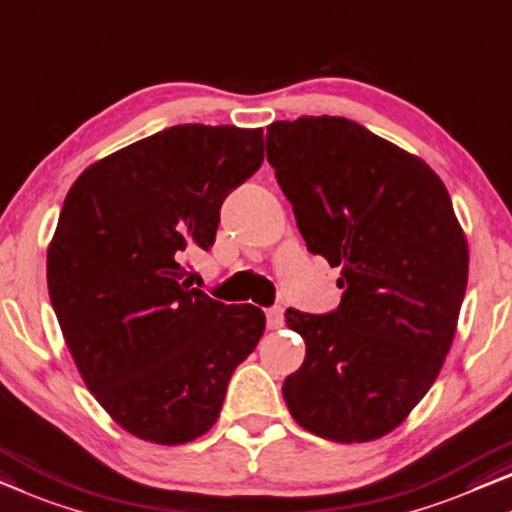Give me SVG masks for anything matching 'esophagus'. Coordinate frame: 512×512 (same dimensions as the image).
Listing matches in <instances>:
<instances>
[{"label":"esophagus","mask_w":512,"mask_h":512,"mask_svg":"<svg viewBox=\"0 0 512 512\" xmlns=\"http://www.w3.org/2000/svg\"><path fill=\"white\" fill-rule=\"evenodd\" d=\"M265 318H268V328L277 330V328H281V325H284V309L270 307L268 311H265Z\"/></svg>","instance_id":"34e87169"}]
</instances>
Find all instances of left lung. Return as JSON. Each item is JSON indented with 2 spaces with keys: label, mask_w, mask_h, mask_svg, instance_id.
Listing matches in <instances>:
<instances>
[{
  "label": "left lung",
  "mask_w": 512,
  "mask_h": 512,
  "mask_svg": "<svg viewBox=\"0 0 512 512\" xmlns=\"http://www.w3.org/2000/svg\"><path fill=\"white\" fill-rule=\"evenodd\" d=\"M265 145L307 249L342 270L344 288L328 314L286 309L307 344L286 406L328 441L381 439L453 344L469 277L453 201L425 161L346 117L272 122Z\"/></svg>",
  "instance_id": "left-lung-1"
}]
</instances>
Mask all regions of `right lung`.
<instances>
[{
    "mask_svg": "<svg viewBox=\"0 0 512 512\" xmlns=\"http://www.w3.org/2000/svg\"><path fill=\"white\" fill-rule=\"evenodd\" d=\"M263 164V129L177 127L96 161L73 182L48 249V291L78 372L138 439L180 446L219 418L265 314L191 286L224 198Z\"/></svg>",
    "mask_w": 512,
    "mask_h": 512,
    "instance_id": "add662e5",
    "label": "right lung"
}]
</instances>
